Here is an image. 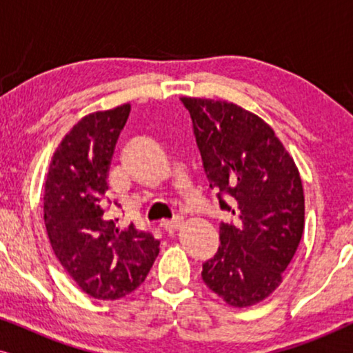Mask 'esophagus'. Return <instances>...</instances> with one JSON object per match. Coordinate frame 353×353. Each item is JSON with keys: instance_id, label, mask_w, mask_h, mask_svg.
Wrapping results in <instances>:
<instances>
[{"instance_id": "1", "label": "esophagus", "mask_w": 353, "mask_h": 353, "mask_svg": "<svg viewBox=\"0 0 353 353\" xmlns=\"http://www.w3.org/2000/svg\"><path fill=\"white\" fill-rule=\"evenodd\" d=\"M181 225H183V221L180 219L172 220V221H163L162 223V226L165 228V231H168V233H175V231L181 228Z\"/></svg>"}]
</instances>
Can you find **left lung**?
<instances>
[{
    "mask_svg": "<svg viewBox=\"0 0 353 353\" xmlns=\"http://www.w3.org/2000/svg\"><path fill=\"white\" fill-rule=\"evenodd\" d=\"M180 99L190 110L210 188H219L220 207L234 215V223L220 225L219 252L202 265V279L228 305L252 307L283 283L302 239L301 173L257 114L221 99Z\"/></svg>",
    "mask_w": 353,
    "mask_h": 353,
    "instance_id": "obj_1",
    "label": "left lung"
}]
</instances>
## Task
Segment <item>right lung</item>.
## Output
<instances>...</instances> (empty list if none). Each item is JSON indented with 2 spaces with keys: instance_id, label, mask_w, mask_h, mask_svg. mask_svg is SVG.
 <instances>
[{
  "instance_id": "obj_1",
  "label": "right lung",
  "mask_w": 353,
  "mask_h": 353,
  "mask_svg": "<svg viewBox=\"0 0 353 353\" xmlns=\"http://www.w3.org/2000/svg\"><path fill=\"white\" fill-rule=\"evenodd\" d=\"M132 110L128 103L85 115L52 154L43 214L57 260L81 291L99 301L133 292L151 270L159 241L108 220L105 191L115 144Z\"/></svg>"
}]
</instances>
